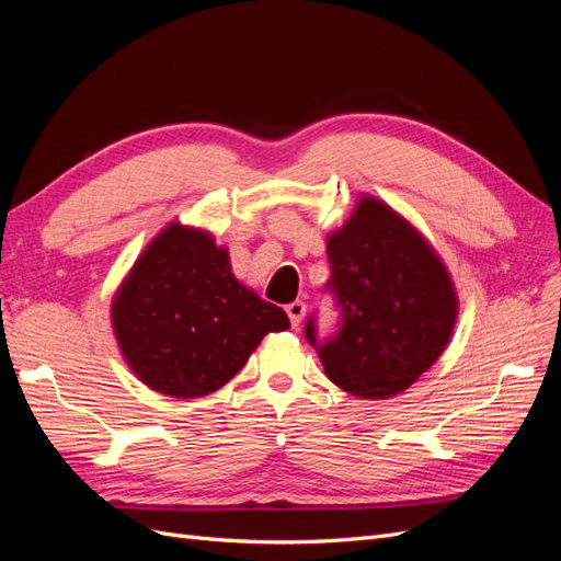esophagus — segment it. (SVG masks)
I'll return each instance as SVG.
<instances>
[{"label":"esophagus","instance_id":"1","mask_svg":"<svg viewBox=\"0 0 561 561\" xmlns=\"http://www.w3.org/2000/svg\"><path fill=\"white\" fill-rule=\"evenodd\" d=\"M285 311H287V316H290L293 328H299L301 318L307 316V304H304V301H293V304H287Z\"/></svg>","mask_w":561,"mask_h":561}]
</instances>
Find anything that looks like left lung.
Returning a JSON list of instances; mask_svg holds the SVG:
<instances>
[{"instance_id": "1", "label": "left lung", "mask_w": 561, "mask_h": 561, "mask_svg": "<svg viewBox=\"0 0 561 561\" xmlns=\"http://www.w3.org/2000/svg\"><path fill=\"white\" fill-rule=\"evenodd\" d=\"M328 260L344 325L322 346L307 325L328 379L358 400L404 393L451 339L458 295L449 268L410 219L371 194L328 236Z\"/></svg>"}]
</instances>
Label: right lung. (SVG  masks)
I'll list each match as a JSON object with an SVG mask.
<instances>
[{"label": "right lung", "mask_w": 561, "mask_h": 561, "mask_svg": "<svg viewBox=\"0 0 561 561\" xmlns=\"http://www.w3.org/2000/svg\"><path fill=\"white\" fill-rule=\"evenodd\" d=\"M112 330L126 365L157 393H215L245 367L285 311L233 276L229 250L208 229L165 225L112 299Z\"/></svg>", "instance_id": "obj_1"}]
</instances>
